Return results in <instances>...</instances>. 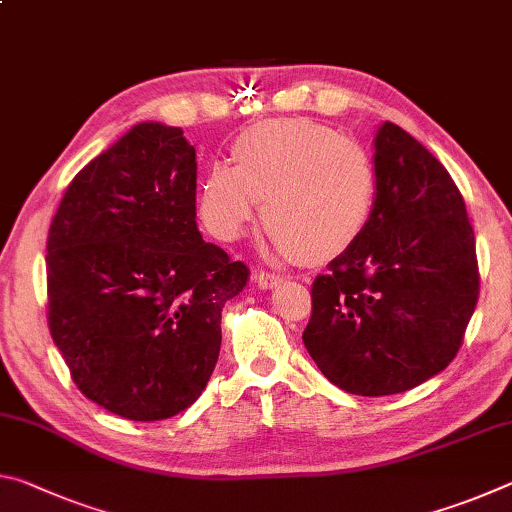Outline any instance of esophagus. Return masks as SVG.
Here are the masks:
<instances>
[{
  "instance_id": "1",
  "label": "esophagus",
  "mask_w": 512,
  "mask_h": 512,
  "mask_svg": "<svg viewBox=\"0 0 512 512\" xmlns=\"http://www.w3.org/2000/svg\"><path fill=\"white\" fill-rule=\"evenodd\" d=\"M255 282H257L259 289L271 291L275 287H280V284L284 282V277L282 275H275V273H268V271H257L255 273Z\"/></svg>"
}]
</instances>
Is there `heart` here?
<instances>
[{"mask_svg": "<svg viewBox=\"0 0 512 512\" xmlns=\"http://www.w3.org/2000/svg\"><path fill=\"white\" fill-rule=\"evenodd\" d=\"M235 160L207 169L198 207L207 228L235 241L257 219L277 255L307 264L341 257L363 237L377 201V169L359 142L309 119H275L239 137Z\"/></svg>", "mask_w": 512, "mask_h": 512, "instance_id": "b5f03b06", "label": "heart"}]
</instances>
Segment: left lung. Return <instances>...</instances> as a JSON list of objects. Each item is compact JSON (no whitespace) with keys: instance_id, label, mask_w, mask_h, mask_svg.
Wrapping results in <instances>:
<instances>
[{"instance_id":"8db88e82","label":"left lung","mask_w":512,"mask_h":512,"mask_svg":"<svg viewBox=\"0 0 512 512\" xmlns=\"http://www.w3.org/2000/svg\"><path fill=\"white\" fill-rule=\"evenodd\" d=\"M372 144V219L316 277L302 332L320 372L363 397L411 391L445 370L479 298L474 230L452 176L391 121Z\"/></svg>"}]
</instances>
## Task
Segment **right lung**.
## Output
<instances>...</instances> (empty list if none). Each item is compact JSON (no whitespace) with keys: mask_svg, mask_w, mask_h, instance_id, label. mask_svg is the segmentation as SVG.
<instances>
[{"mask_svg":"<svg viewBox=\"0 0 512 512\" xmlns=\"http://www.w3.org/2000/svg\"><path fill=\"white\" fill-rule=\"evenodd\" d=\"M248 268L196 225V149L142 121L76 173L47 239L49 329L88 400L167 420L205 391Z\"/></svg>","mask_w":512,"mask_h":512,"instance_id":"obj_1","label":"right lung"}]
</instances>
